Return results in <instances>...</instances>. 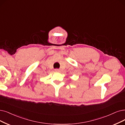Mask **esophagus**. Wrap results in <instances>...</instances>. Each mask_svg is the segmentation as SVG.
I'll return each instance as SVG.
<instances>
[{"label":"esophagus","mask_w":125,"mask_h":125,"mask_svg":"<svg viewBox=\"0 0 125 125\" xmlns=\"http://www.w3.org/2000/svg\"><path fill=\"white\" fill-rule=\"evenodd\" d=\"M54 71H55V72H58L59 71V69H55L54 70Z\"/></svg>","instance_id":"34e87169"}]
</instances>
